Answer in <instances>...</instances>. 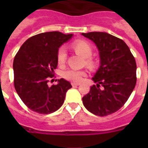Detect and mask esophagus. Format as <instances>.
Segmentation results:
<instances>
[{
  "label": "esophagus",
  "instance_id": "1",
  "mask_svg": "<svg viewBox=\"0 0 148 148\" xmlns=\"http://www.w3.org/2000/svg\"><path fill=\"white\" fill-rule=\"evenodd\" d=\"M71 84L73 87H76V86H78L80 84L79 83H75V82H71Z\"/></svg>",
  "mask_w": 148,
  "mask_h": 148
}]
</instances>
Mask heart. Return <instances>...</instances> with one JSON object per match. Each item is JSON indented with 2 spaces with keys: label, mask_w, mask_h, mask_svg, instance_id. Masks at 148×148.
Returning <instances> with one entry per match:
<instances>
[{
  "label": "heart",
  "mask_w": 148,
  "mask_h": 148,
  "mask_svg": "<svg viewBox=\"0 0 148 148\" xmlns=\"http://www.w3.org/2000/svg\"><path fill=\"white\" fill-rule=\"evenodd\" d=\"M72 49L78 55L84 58V64L90 68H94L97 65V61L92 57V45L85 40H76L73 41L70 45ZM57 61L59 66H64L66 61V53L63 47L58 49L57 53ZM63 77L66 80L73 82H80L83 78L87 76V72L84 70H78L69 69L62 73Z\"/></svg>",
  "instance_id": "obj_1"
}]
</instances>
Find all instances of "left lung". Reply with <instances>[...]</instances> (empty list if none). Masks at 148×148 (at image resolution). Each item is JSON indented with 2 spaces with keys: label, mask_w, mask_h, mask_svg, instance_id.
Instances as JSON below:
<instances>
[{
  "label": "left lung",
  "mask_w": 148,
  "mask_h": 148,
  "mask_svg": "<svg viewBox=\"0 0 148 148\" xmlns=\"http://www.w3.org/2000/svg\"><path fill=\"white\" fill-rule=\"evenodd\" d=\"M99 50L101 66L92 78L96 85L82 98L87 110L99 116L118 111L126 103L136 84V63L121 39L106 32L82 33Z\"/></svg>",
  "instance_id": "obj_1"
}]
</instances>
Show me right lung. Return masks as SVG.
I'll use <instances>...</instances> for the list:
<instances>
[{
  "label": "right lung",
  "mask_w": 148,
  "mask_h": 148,
  "mask_svg": "<svg viewBox=\"0 0 148 148\" xmlns=\"http://www.w3.org/2000/svg\"><path fill=\"white\" fill-rule=\"evenodd\" d=\"M73 34L47 32L27 39L13 61L14 86L24 104L40 114H49L59 109L71 84L61 78L58 84L48 86L58 66L57 53L60 46Z\"/></svg>",
  "instance_id": "right-lung-1"
}]
</instances>
